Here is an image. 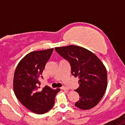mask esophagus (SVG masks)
I'll use <instances>...</instances> for the list:
<instances>
[{
	"instance_id": "obj_1",
	"label": "esophagus",
	"mask_w": 125,
	"mask_h": 125,
	"mask_svg": "<svg viewBox=\"0 0 125 125\" xmlns=\"http://www.w3.org/2000/svg\"><path fill=\"white\" fill-rule=\"evenodd\" d=\"M61 89H62V90H69V88H68L67 87L63 86V87H62Z\"/></svg>"
}]
</instances>
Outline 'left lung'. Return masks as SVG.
I'll return each instance as SVG.
<instances>
[{"instance_id":"8db88e82","label":"left lung","mask_w":125,"mask_h":125,"mask_svg":"<svg viewBox=\"0 0 125 125\" xmlns=\"http://www.w3.org/2000/svg\"><path fill=\"white\" fill-rule=\"evenodd\" d=\"M55 50L70 64L71 74L79 78V86L76 91L79 100L75 106L81 110H89L102 99L107 88L105 66L94 54L79 46L55 47Z\"/></svg>"}]
</instances>
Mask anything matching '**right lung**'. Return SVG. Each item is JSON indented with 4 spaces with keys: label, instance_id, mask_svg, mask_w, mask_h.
I'll return each mask as SVG.
<instances>
[{
    "label": "right lung",
    "instance_id": "1",
    "mask_svg": "<svg viewBox=\"0 0 125 125\" xmlns=\"http://www.w3.org/2000/svg\"><path fill=\"white\" fill-rule=\"evenodd\" d=\"M53 48L33 51L19 62L14 76L13 86L15 96L25 107L36 114H44L54 106L55 96L60 89L46 86L42 90L39 78L50 58Z\"/></svg>",
    "mask_w": 125,
    "mask_h": 125
}]
</instances>
